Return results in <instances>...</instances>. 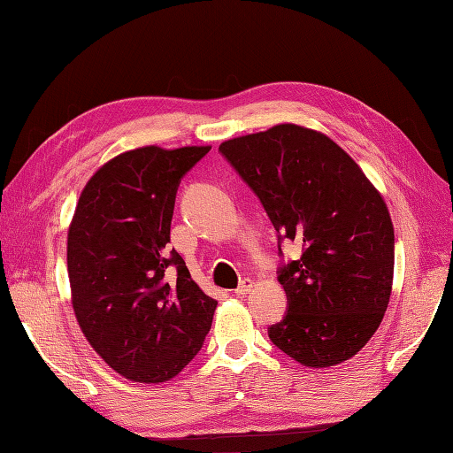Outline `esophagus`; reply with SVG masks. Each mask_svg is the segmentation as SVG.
I'll use <instances>...</instances> for the list:
<instances>
[{"mask_svg": "<svg viewBox=\"0 0 453 453\" xmlns=\"http://www.w3.org/2000/svg\"><path fill=\"white\" fill-rule=\"evenodd\" d=\"M251 288H253L251 280H243L242 284L235 288V296H247L249 292H251Z\"/></svg>", "mask_w": 453, "mask_h": 453, "instance_id": "34e87169", "label": "esophagus"}]
</instances>
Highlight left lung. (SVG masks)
Here are the masks:
<instances>
[{
    "instance_id": "1",
    "label": "left lung",
    "mask_w": 453,
    "mask_h": 453,
    "mask_svg": "<svg viewBox=\"0 0 453 453\" xmlns=\"http://www.w3.org/2000/svg\"><path fill=\"white\" fill-rule=\"evenodd\" d=\"M219 153L251 188L282 242L302 257L282 261V321L268 336L311 368L352 358L388 310L395 235L386 202L354 159L325 134L296 124L227 140Z\"/></svg>"
}]
</instances>
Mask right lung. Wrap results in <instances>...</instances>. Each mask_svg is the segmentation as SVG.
Wrapping results in <instances>:
<instances>
[{"label":"right lung","instance_id":"add662e5","mask_svg":"<svg viewBox=\"0 0 453 453\" xmlns=\"http://www.w3.org/2000/svg\"><path fill=\"white\" fill-rule=\"evenodd\" d=\"M210 148L148 146L111 159L85 185L67 234L73 311L124 378L167 381L204 344L218 302L169 249L180 179Z\"/></svg>","mask_w":453,"mask_h":453}]
</instances>
